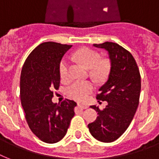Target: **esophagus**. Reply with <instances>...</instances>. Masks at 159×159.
<instances>
[{
  "instance_id": "1",
  "label": "esophagus",
  "mask_w": 159,
  "mask_h": 159,
  "mask_svg": "<svg viewBox=\"0 0 159 159\" xmlns=\"http://www.w3.org/2000/svg\"><path fill=\"white\" fill-rule=\"evenodd\" d=\"M77 106H79L80 108H82V109L88 108V106H87V105H84V104H80V103H78V104H77Z\"/></svg>"
}]
</instances>
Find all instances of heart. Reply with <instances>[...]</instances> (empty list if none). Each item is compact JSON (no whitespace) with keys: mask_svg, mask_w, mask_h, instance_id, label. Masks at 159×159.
<instances>
[{"mask_svg":"<svg viewBox=\"0 0 159 159\" xmlns=\"http://www.w3.org/2000/svg\"><path fill=\"white\" fill-rule=\"evenodd\" d=\"M74 57L86 68L91 69V74L97 79L105 78L111 69V62L108 59H101V54L92 48H81L75 53ZM68 62L64 58L59 64V74L62 80L68 78ZM93 89L94 85L91 82H74L67 87V94L72 99L84 101Z\"/></svg>","mask_w":159,"mask_h":159,"instance_id":"heart-1","label":"heart"}]
</instances>
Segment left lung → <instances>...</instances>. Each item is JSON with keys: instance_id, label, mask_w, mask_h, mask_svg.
<instances>
[{"instance_id": "8db88e82", "label": "left lung", "mask_w": 159, "mask_h": 159, "mask_svg": "<svg viewBox=\"0 0 159 159\" xmlns=\"http://www.w3.org/2000/svg\"><path fill=\"white\" fill-rule=\"evenodd\" d=\"M93 46L108 52L111 71L97 97L98 102L106 101L108 104L103 110L91 106L98 116L88 125V129L96 139L111 143L125 133L134 116L140 96V73L132 54L120 45L105 42Z\"/></svg>"}]
</instances>
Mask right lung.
Returning a JSON list of instances; mask_svg holds the SVG:
<instances>
[{
	"instance_id": "1",
	"label": "right lung",
	"mask_w": 159,
	"mask_h": 159,
	"mask_svg": "<svg viewBox=\"0 0 159 159\" xmlns=\"http://www.w3.org/2000/svg\"><path fill=\"white\" fill-rule=\"evenodd\" d=\"M72 45L45 42L26 58L20 75V101L31 131L44 143H54L67 134L77 103L66 99L53 103L60 84L59 64Z\"/></svg>"
}]
</instances>
